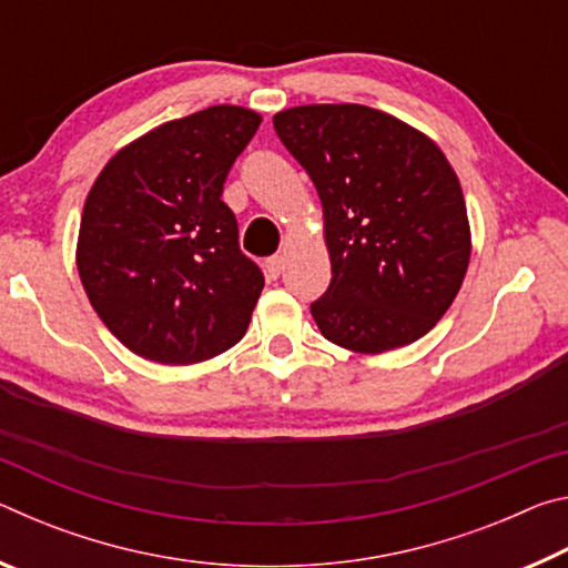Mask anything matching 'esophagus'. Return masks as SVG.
<instances>
[{
	"label": "esophagus",
	"mask_w": 568,
	"mask_h": 568,
	"mask_svg": "<svg viewBox=\"0 0 568 568\" xmlns=\"http://www.w3.org/2000/svg\"><path fill=\"white\" fill-rule=\"evenodd\" d=\"M283 265H285V257L283 255L267 257V261H265V275L273 277V281H275V277L283 273Z\"/></svg>",
	"instance_id": "obj_1"
}]
</instances>
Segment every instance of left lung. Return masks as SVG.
Masks as SVG:
<instances>
[{"instance_id":"left-lung-1","label":"left lung","mask_w":568,"mask_h":568,"mask_svg":"<svg viewBox=\"0 0 568 568\" xmlns=\"http://www.w3.org/2000/svg\"><path fill=\"white\" fill-rule=\"evenodd\" d=\"M273 124L323 203L333 277L311 305L321 333L365 355L423 338L470 261L464 192L444 152L365 104H303Z\"/></svg>"}]
</instances>
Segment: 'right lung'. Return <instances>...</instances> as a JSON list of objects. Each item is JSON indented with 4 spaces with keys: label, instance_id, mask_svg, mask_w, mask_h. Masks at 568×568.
Returning a JSON list of instances; mask_svg holds the SVG:
<instances>
[{
    "label": "right lung",
    "instance_id": "right-lung-1",
    "mask_svg": "<svg viewBox=\"0 0 568 568\" xmlns=\"http://www.w3.org/2000/svg\"><path fill=\"white\" fill-rule=\"evenodd\" d=\"M261 120L215 104L160 124L124 145L84 200L80 281L110 333L142 358L200 363L247 331L265 277L220 195Z\"/></svg>",
    "mask_w": 568,
    "mask_h": 568
}]
</instances>
